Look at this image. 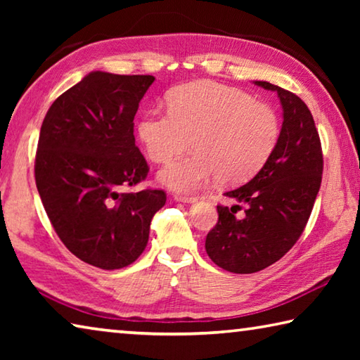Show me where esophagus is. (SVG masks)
Wrapping results in <instances>:
<instances>
[{
	"mask_svg": "<svg viewBox=\"0 0 360 360\" xmlns=\"http://www.w3.org/2000/svg\"><path fill=\"white\" fill-rule=\"evenodd\" d=\"M176 202H182V203H195L197 202V197H192V195H174Z\"/></svg>",
	"mask_w": 360,
	"mask_h": 360,
	"instance_id": "esophagus-1",
	"label": "esophagus"
}]
</instances>
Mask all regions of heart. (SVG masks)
Instances as JSON below:
<instances>
[{"label": "heart", "instance_id": "1", "mask_svg": "<svg viewBox=\"0 0 360 360\" xmlns=\"http://www.w3.org/2000/svg\"><path fill=\"white\" fill-rule=\"evenodd\" d=\"M281 124L275 109L252 95L214 81L179 85L168 94V112L149 111L138 136L155 163H167L158 179L181 193L198 191L216 174L219 184H240L259 172L275 150Z\"/></svg>", "mask_w": 360, "mask_h": 360}]
</instances>
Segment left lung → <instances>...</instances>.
Wrapping results in <instances>:
<instances>
[{"mask_svg": "<svg viewBox=\"0 0 360 360\" xmlns=\"http://www.w3.org/2000/svg\"><path fill=\"white\" fill-rule=\"evenodd\" d=\"M255 85L278 94L283 127L260 172L224 195L238 205L217 206L219 221L206 236V252L231 273H255L275 264L303 233L322 181L319 133L308 106L295 94L265 81ZM240 204L247 210L236 215Z\"/></svg>", "mask_w": 360, "mask_h": 360, "instance_id": "8db88e82", "label": "left lung"}]
</instances>
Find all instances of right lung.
Returning <instances> with one entry per match:
<instances>
[{
  "label": "right lung",
  "mask_w": 360,
  "mask_h": 360,
  "mask_svg": "<svg viewBox=\"0 0 360 360\" xmlns=\"http://www.w3.org/2000/svg\"><path fill=\"white\" fill-rule=\"evenodd\" d=\"M154 76L92 71L52 103L41 125L34 178L53 230L77 259L103 270L135 262L163 191L120 192L146 179L133 119Z\"/></svg>",
  "instance_id": "1"
}]
</instances>
